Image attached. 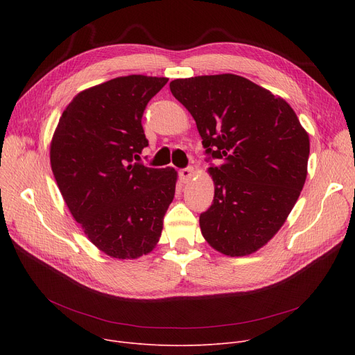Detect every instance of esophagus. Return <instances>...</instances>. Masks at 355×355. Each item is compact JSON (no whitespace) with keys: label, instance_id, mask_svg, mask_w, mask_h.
Here are the masks:
<instances>
[{"label":"esophagus","instance_id":"esophagus-1","mask_svg":"<svg viewBox=\"0 0 355 355\" xmlns=\"http://www.w3.org/2000/svg\"><path fill=\"white\" fill-rule=\"evenodd\" d=\"M193 175H194V170H193L191 166H189V168H182V170H180V178H181V181H182V182H189V181H191Z\"/></svg>","mask_w":355,"mask_h":355}]
</instances>
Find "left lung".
<instances>
[{"label": "left lung", "mask_w": 355, "mask_h": 355, "mask_svg": "<svg viewBox=\"0 0 355 355\" xmlns=\"http://www.w3.org/2000/svg\"><path fill=\"white\" fill-rule=\"evenodd\" d=\"M196 121L214 198L200 216L202 237L226 256H248L279 232L308 174L309 135L281 96L237 74L170 83Z\"/></svg>", "instance_id": "obj_1"}]
</instances>
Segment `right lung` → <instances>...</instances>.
Instances as JSON below:
<instances>
[{"mask_svg": "<svg viewBox=\"0 0 355 355\" xmlns=\"http://www.w3.org/2000/svg\"><path fill=\"white\" fill-rule=\"evenodd\" d=\"M166 78L130 74L78 93L50 142L51 171L87 239L114 259L153 252L173 202L174 168L134 162L148 146L144 110Z\"/></svg>", "mask_w": 355, "mask_h": 355, "instance_id": "1", "label": "right lung"}]
</instances>
